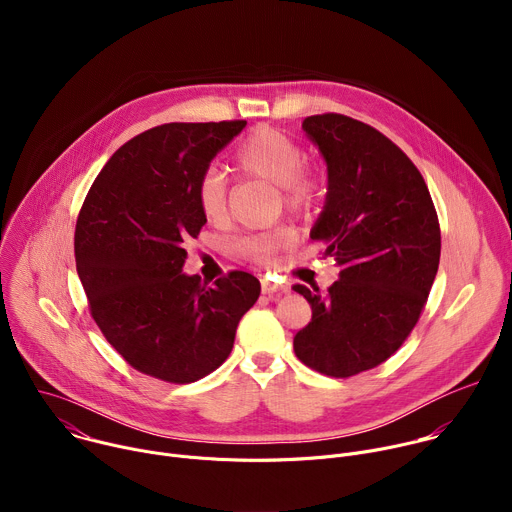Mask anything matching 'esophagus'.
Segmentation results:
<instances>
[{"instance_id":"1","label":"esophagus","mask_w":512,"mask_h":512,"mask_svg":"<svg viewBox=\"0 0 512 512\" xmlns=\"http://www.w3.org/2000/svg\"><path fill=\"white\" fill-rule=\"evenodd\" d=\"M261 291L263 294H281V291H287V287L285 285H281V283H275V281H271V279H261Z\"/></svg>"}]
</instances>
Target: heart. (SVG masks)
Masks as SVG:
<instances>
[{"label":"heart","instance_id":"heart-1","mask_svg":"<svg viewBox=\"0 0 512 512\" xmlns=\"http://www.w3.org/2000/svg\"><path fill=\"white\" fill-rule=\"evenodd\" d=\"M233 162L243 176L273 184L283 208L289 212L302 214L310 210L320 194V170L314 164L304 162L302 145L269 125L255 127L239 143ZM194 200L208 223H223L229 208L225 176L218 170H206L196 182ZM294 243V231L287 227H277L265 233L243 237L237 243V249L249 261L265 265Z\"/></svg>","mask_w":512,"mask_h":512}]
</instances>
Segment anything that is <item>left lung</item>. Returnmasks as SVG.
Returning a JSON list of instances; mask_svg holds the SVG:
<instances>
[{"label": "left lung", "mask_w": 512, "mask_h": 512, "mask_svg": "<svg viewBox=\"0 0 512 512\" xmlns=\"http://www.w3.org/2000/svg\"><path fill=\"white\" fill-rule=\"evenodd\" d=\"M302 127L328 164L310 237L336 257L340 279L328 291L294 285L312 306L294 350L306 367L348 379L391 358L415 328L440 265V221L421 172L387 135L340 113Z\"/></svg>", "instance_id": "left-lung-1"}]
</instances>
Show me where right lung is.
<instances>
[{
  "instance_id": "right-lung-1",
  "label": "right lung",
  "mask_w": 512,
  "mask_h": 512,
  "mask_svg": "<svg viewBox=\"0 0 512 512\" xmlns=\"http://www.w3.org/2000/svg\"><path fill=\"white\" fill-rule=\"evenodd\" d=\"M247 121L166 123L129 139L95 178L77 218L75 259L89 310L127 364L186 385L229 358L259 279L229 271L212 285L182 273L206 218L194 188Z\"/></svg>"
}]
</instances>
